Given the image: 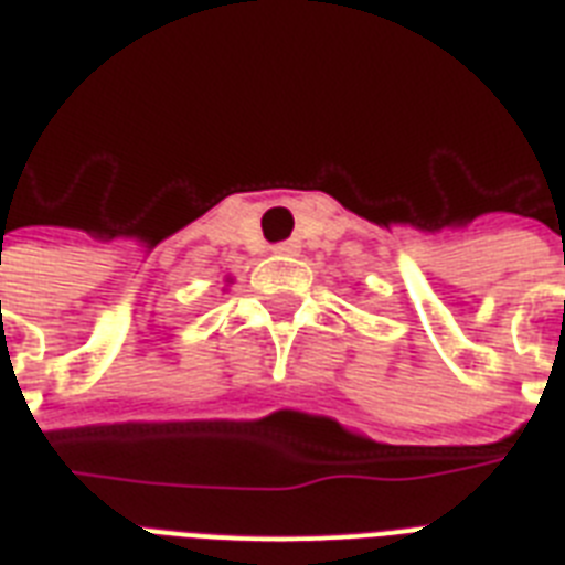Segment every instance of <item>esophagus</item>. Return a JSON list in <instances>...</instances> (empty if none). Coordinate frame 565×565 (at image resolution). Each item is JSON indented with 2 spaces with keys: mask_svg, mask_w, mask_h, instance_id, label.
I'll return each instance as SVG.
<instances>
[{
  "mask_svg": "<svg viewBox=\"0 0 565 565\" xmlns=\"http://www.w3.org/2000/svg\"><path fill=\"white\" fill-rule=\"evenodd\" d=\"M299 239H284V243H278V246H273L275 255H296L299 252Z\"/></svg>",
  "mask_w": 565,
  "mask_h": 565,
  "instance_id": "1",
  "label": "esophagus"
}]
</instances>
